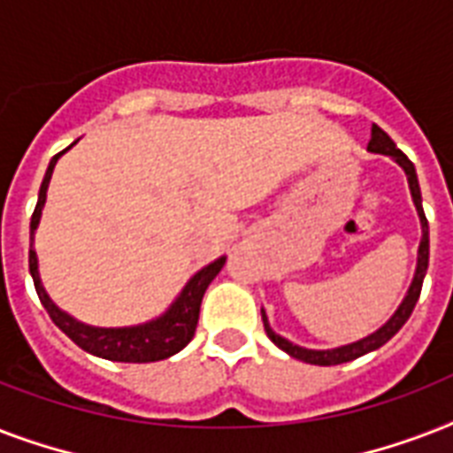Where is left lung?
<instances>
[{
	"mask_svg": "<svg viewBox=\"0 0 453 453\" xmlns=\"http://www.w3.org/2000/svg\"><path fill=\"white\" fill-rule=\"evenodd\" d=\"M372 152H379V155H388L393 157L395 162L400 164L404 173H407V180H409V190H411V197H414V204H416V211H418V219H421V230H423V237H421V244H418V263H416V273H414V280H411V287H409L407 296L404 301L400 303V308L395 310V315L388 319L379 331H373L372 336L362 338V341H355V343H348V345H341V348H334V350H308V348H301V345H294L291 341L282 338L280 334L270 329L268 324V317L265 312L261 310L263 315V326H265V334L273 343L284 350L287 355L291 357L301 359V362H308V365H317V366H334V365H343V362H350V359H357L366 352L376 350L380 345H386L390 338L397 334V331L404 326L411 312H414V305L421 296V287H423V277H426V270H428V256H430V237H428V220H426V213H423V204H421V188H418V178H416V169L411 159H409L404 152L393 143V138L388 136L386 131L380 129L373 124L372 127V141L366 145Z\"/></svg>",
	"mask_w": 453,
	"mask_h": 453,
	"instance_id": "left-lung-1",
	"label": "left lung"
}]
</instances>
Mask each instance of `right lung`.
I'll list each match as a JSON object with an SVG mask.
<instances>
[{
  "mask_svg": "<svg viewBox=\"0 0 453 453\" xmlns=\"http://www.w3.org/2000/svg\"><path fill=\"white\" fill-rule=\"evenodd\" d=\"M63 152L53 157L49 169H46V176L42 180V188H39L37 206H35V213H32L30 220V275L35 280V289H37L39 301L46 308L53 324L67 338H73L81 350L91 352L96 357L112 359V362H138L141 365V362H159V359L176 355L195 336L199 319V305H202L204 291L211 284L213 277L219 275L220 268L226 265V256H220L219 261L209 263L206 268L199 270L197 275L185 284L180 296L171 303V308L162 317L152 319V322L138 324V326H122V329H101V326H88V324L77 322L74 317L63 312L44 291L37 270V251H35V230H37L39 219H42V209H44L46 190H49L53 166H56V162H58V157Z\"/></svg>",
  "mask_w": 453,
  "mask_h": 453,
  "instance_id": "1",
  "label": "right lung"
}]
</instances>
